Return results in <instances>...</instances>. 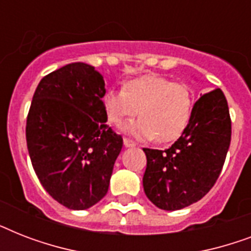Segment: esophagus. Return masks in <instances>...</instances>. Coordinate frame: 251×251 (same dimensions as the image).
<instances>
[{
	"mask_svg": "<svg viewBox=\"0 0 251 251\" xmlns=\"http://www.w3.org/2000/svg\"><path fill=\"white\" fill-rule=\"evenodd\" d=\"M124 146H125V147H135V143H134L133 141L127 139V138H125V139H124Z\"/></svg>",
	"mask_w": 251,
	"mask_h": 251,
	"instance_id": "1",
	"label": "esophagus"
}]
</instances>
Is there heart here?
Listing matches in <instances>:
<instances>
[{"label":"heart","mask_w":251,"mask_h":251,"mask_svg":"<svg viewBox=\"0 0 251 251\" xmlns=\"http://www.w3.org/2000/svg\"><path fill=\"white\" fill-rule=\"evenodd\" d=\"M101 102L106 120L113 125H121L137 113L141 116L137 121L124 126V133L141 141L156 138L160 143H168L176 141L187 129L194 96L186 84L147 74L127 80L122 91H106Z\"/></svg>","instance_id":"obj_1"}]
</instances>
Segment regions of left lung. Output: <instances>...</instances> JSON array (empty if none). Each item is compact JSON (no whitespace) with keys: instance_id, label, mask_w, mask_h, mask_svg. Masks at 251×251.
I'll return each instance as SVG.
<instances>
[{"instance_id":"1","label":"left lung","mask_w":251,"mask_h":251,"mask_svg":"<svg viewBox=\"0 0 251 251\" xmlns=\"http://www.w3.org/2000/svg\"><path fill=\"white\" fill-rule=\"evenodd\" d=\"M228 102L220 88L202 95L190 124L169 147L143 149L147 168L143 189L156 207L176 211L198 202L214 186L230 145Z\"/></svg>"}]
</instances>
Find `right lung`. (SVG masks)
Masks as SVG:
<instances>
[{
    "label": "right lung",
    "mask_w": 251,
    "mask_h": 251,
    "mask_svg": "<svg viewBox=\"0 0 251 251\" xmlns=\"http://www.w3.org/2000/svg\"><path fill=\"white\" fill-rule=\"evenodd\" d=\"M105 83L94 66L74 62L40 80L25 139L37 178L70 210H87L108 193L122 137L106 125Z\"/></svg>",
    "instance_id": "obj_1"
}]
</instances>
